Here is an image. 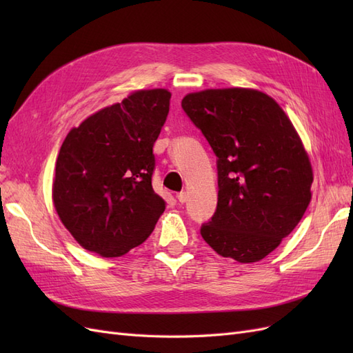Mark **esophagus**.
<instances>
[{
	"label": "esophagus",
	"mask_w": 353,
	"mask_h": 353,
	"mask_svg": "<svg viewBox=\"0 0 353 353\" xmlns=\"http://www.w3.org/2000/svg\"><path fill=\"white\" fill-rule=\"evenodd\" d=\"M176 199L179 203H185L188 200V194L185 193V191H181V193L176 194Z\"/></svg>",
	"instance_id": "34e87169"
}]
</instances>
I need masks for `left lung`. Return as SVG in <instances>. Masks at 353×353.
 I'll use <instances>...</instances> for the list:
<instances>
[{
  "mask_svg": "<svg viewBox=\"0 0 353 353\" xmlns=\"http://www.w3.org/2000/svg\"><path fill=\"white\" fill-rule=\"evenodd\" d=\"M184 112L218 157V206L200 234L223 258L263 259L309 206L312 165L292 121L253 88L190 92Z\"/></svg>",
  "mask_w": 353,
  "mask_h": 353,
  "instance_id": "obj_1",
  "label": "left lung"
}]
</instances>
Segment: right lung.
<instances>
[{
	"instance_id": "add662e5",
	"label": "right lung",
	"mask_w": 353,
	"mask_h": 353,
	"mask_svg": "<svg viewBox=\"0 0 353 353\" xmlns=\"http://www.w3.org/2000/svg\"><path fill=\"white\" fill-rule=\"evenodd\" d=\"M170 92L138 90L72 128L56 160L52 203L83 249L119 258L153 232L166 203L152 187L153 145Z\"/></svg>"
}]
</instances>
